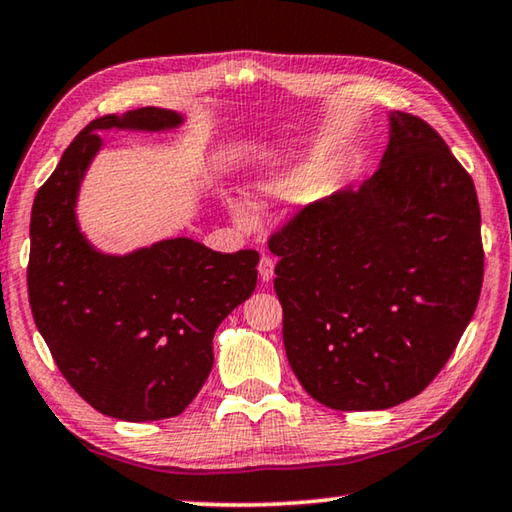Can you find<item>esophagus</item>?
<instances>
[{"label":"esophagus","mask_w":512,"mask_h":512,"mask_svg":"<svg viewBox=\"0 0 512 512\" xmlns=\"http://www.w3.org/2000/svg\"><path fill=\"white\" fill-rule=\"evenodd\" d=\"M257 271H259V277H262L264 282H271L273 280V271H275V259L264 255L262 259H259Z\"/></svg>","instance_id":"esophagus-1"}]
</instances>
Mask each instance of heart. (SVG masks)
Segmentation results:
<instances>
[{"mask_svg":"<svg viewBox=\"0 0 512 512\" xmlns=\"http://www.w3.org/2000/svg\"><path fill=\"white\" fill-rule=\"evenodd\" d=\"M311 164H291L287 169H280L275 173H268L264 180L257 183V194L266 198H284L302 192L309 185L311 180ZM232 214L239 225L250 228L255 223L253 212L248 210L246 203H235L232 205Z\"/></svg>","mask_w":512,"mask_h":512,"instance_id":"b5f03b06","label":"heart"}]
</instances>
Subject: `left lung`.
<instances>
[{"label":"left lung","mask_w":512,"mask_h":512,"mask_svg":"<svg viewBox=\"0 0 512 512\" xmlns=\"http://www.w3.org/2000/svg\"><path fill=\"white\" fill-rule=\"evenodd\" d=\"M388 121L366 183L305 207L268 239L291 370L336 411L391 409L422 393L481 296L470 173L427 121Z\"/></svg>","instance_id":"left-lung-1"}]
</instances>
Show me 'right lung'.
Returning <instances> with one entry per match:
<instances>
[{
    "label": "right lung",
    "instance_id": "1",
    "mask_svg": "<svg viewBox=\"0 0 512 512\" xmlns=\"http://www.w3.org/2000/svg\"><path fill=\"white\" fill-rule=\"evenodd\" d=\"M183 115L140 108L90 121L74 137L31 210L29 302L38 332L69 386L99 413L126 422L183 413L210 375L221 320L250 298L257 250L216 253L164 239L128 255L94 248L76 198L99 131H169Z\"/></svg>",
    "mask_w": 512,
    "mask_h": 512
}]
</instances>
